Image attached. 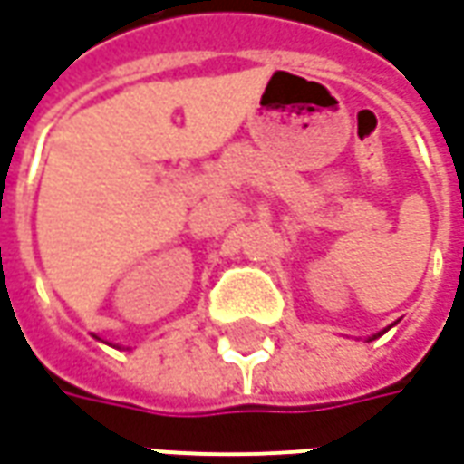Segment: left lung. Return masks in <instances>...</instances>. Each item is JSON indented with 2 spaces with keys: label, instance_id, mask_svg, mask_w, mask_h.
Returning a JSON list of instances; mask_svg holds the SVG:
<instances>
[{
  "label": "left lung",
  "instance_id": "8db88e82",
  "mask_svg": "<svg viewBox=\"0 0 464 464\" xmlns=\"http://www.w3.org/2000/svg\"><path fill=\"white\" fill-rule=\"evenodd\" d=\"M384 332H387V329H384ZM384 332H379V334H374V336H369V342H372V339H377V336H382Z\"/></svg>",
  "mask_w": 464,
  "mask_h": 464
}]
</instances>
